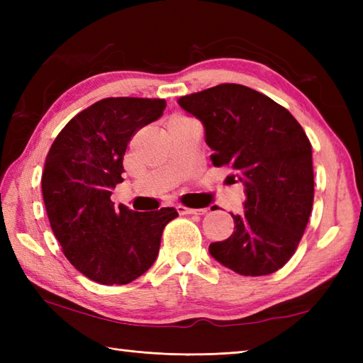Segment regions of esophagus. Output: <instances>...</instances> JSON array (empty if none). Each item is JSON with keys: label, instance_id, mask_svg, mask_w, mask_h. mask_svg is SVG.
<instances>
[{"label": "esophagus", "instance_id": "34e87169", "mask_svg": "<svg viewBox=\"0 0 363 363\" xmlns=\"http://www.w3.org/2000/svg\"><path fill=\"white\" fill-rule=\"evenodd\" d=\"M176 211L179 212L181 215H191V213H198V215H203V213H206L207 211V207H204V209H191V207H187V206H182V204H177L176 206Z\"/></svg>", "mask_w": 363, "mask_h": 363}]
</instances>
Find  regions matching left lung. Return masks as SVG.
<instances>
[{"label":"left lung","mask_w":363,"mask_h":363,"mask_svg":"<svg viewBox=\"0 0 363 363\" xmlns=\"http://www.w3.org/2000/svg\"><path fill=\"white\" fill-rule=\"evenodd\" d=\"M184 111L203 121L213 167H228L245 186V213L234 233L211 243L221 265L243 276H265L295 254L313 204L312 145L293 115L240 84H220L181 96Z\"/></svg>","instance_id":"left-lung-1"}]
</instances>
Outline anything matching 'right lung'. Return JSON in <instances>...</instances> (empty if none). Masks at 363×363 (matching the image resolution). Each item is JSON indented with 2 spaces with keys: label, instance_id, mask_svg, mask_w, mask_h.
I'll use <instances>...</instances> for the list:
<instances>
[{
  "label": "right lung",
  "instance_id": "obj_1",
  "mask_svg": "<svg viewBox=\"0 0 363 363\" xmlns=\"http://www.w3.org/2000/svg\"><path fill=\"white\" fill-rule=\"evenodd\" d=\"M165 106L160 98H104L74 115L46 154L42 194L51 229L70 264L98 284L125 285L148 272L177 217L174 207L134 212L111 199L130 138Z\"/></svg>",
  "mask_w": 363,
  "mask_h": 363
}]
</instances>
